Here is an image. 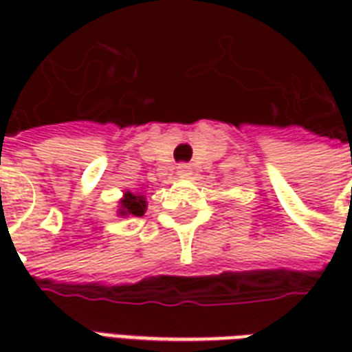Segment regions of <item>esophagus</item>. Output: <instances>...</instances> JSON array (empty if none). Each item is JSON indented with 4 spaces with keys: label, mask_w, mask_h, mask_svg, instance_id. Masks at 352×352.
<instances>
[{
    "label": "esophagus",
    "mask_w": 352,
    "mask_h": 352,
    "mask_svg": "<svg viewBox=\"0 0 352 352\" xmlns=\"http://www.w3.org/2000/svg\"><path fill=\"white\" fill-rule=\"evenodd\" d=\"M177 175L181 177V179H186V177L192 175V168L188 164H179L177 166Z\"/></svg>",
    "instance_id": "34e87169"
}]
</instances>
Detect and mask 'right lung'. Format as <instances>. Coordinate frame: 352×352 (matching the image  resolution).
I'll list each match as a JSON object with an SVG mask.
<instances>
[{"instance_id": "1", "label": "right lung", "mask_w": 352, "mask_h": 352, "mask_svg": "<svg viewBox=\"0 0 352 352\" xmlns=\"http://www.w3.org/2000/svg\"><path fill=\"white\" fill-rule=\"evenodd\" d=\"M146 211V198L143 194H133V192L126 190L122 198L118 199V209L116 214L118 217H143Z\"/></svg>"}]
</instances>
